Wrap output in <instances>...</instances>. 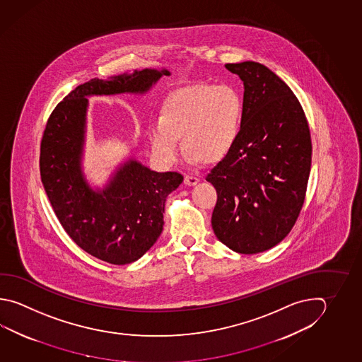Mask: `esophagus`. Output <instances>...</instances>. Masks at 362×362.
<instances>
[{
    "mask_svg": "<svg viewBox=\"0 0 362 362\" xmlns=\"http://www.w3.org/2000/svg\"><path fill=\"white\" fill-rule=\"evenodd\" d=\"M185 183L187 185H196L198 183V177L192 174H187L185 177Z\"/></svg>",
    "mask_w": 362,
    "mask_h": 362,
    "instance_id": "esophagus-1",
    "label": "esophagus"
}]
</instances>
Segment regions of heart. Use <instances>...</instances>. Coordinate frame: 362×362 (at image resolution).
<instances>
[{
	"instance_id": "1",
	"label": "heart",
	"mask_w": 362,
	"mask_h": 362,
	"mask_svg": "<svg viewBox=\"0 0 362 362\" xmlns=\"http://www.w3.org/2000/svg\"><path fill=\"white\" fill-rule=\"evenodd\" d=\"M242 103L229 86H199L169 95L163 116L148 127L151 148L165 164L182 156L180 136L193 160L215 163L232 152L238 139Z\"/></svg>"
}]
</instances>
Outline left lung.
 <instances>
[{
    "instance_id": "left-lung-1",
    "label": "left lung",
    "mask_w": 362,
    "mask_h": 362,
    "mask_svg": "<svg viewBox=\"0 0 362 362\" xmlns=\"http://www.w3.org/2000/svg\"><path fill=\"white\" fill-rule=\"evenodd\" d=\"M245 86L238 139L206 177L218 193L211 224L243 255L264 252L292 230L305 202L311 136L292 89L265 65L226 64Z\"/></svg>"
}]
</instances>
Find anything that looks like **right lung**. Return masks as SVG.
<instances>
[{"label": "right lung", "instance_id": "1", "mask_svg": "<svg viewBox=\"0 0 362 362\" xmlns=\"http://www.w3.org/2000/svg\"><path fill=\"white\" fill-rule=\"evenodd\" d=\"M163 76L170 73L144 69L78 86L51 112L42 136V185L60 224L86 252L114 265L134 262L155 245L163 232L166 197L183 175L156 173L129 160L103 191H93L82 171L87 97L142 95Z\"/></svg>", "mask_w": 362, "mask_h": 362}]
</instances>
